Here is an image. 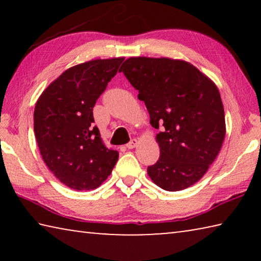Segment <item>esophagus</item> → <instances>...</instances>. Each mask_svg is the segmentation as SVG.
Segmentation results:
<instances>
[{"label":"esophagus","mask_w":261,"mask_h":261,"mask_svg":"<svg viewBox=\"0 0 261 261\" xmlns=\"http://www.w3.org/2000/svg\"><path fill=\"white\" fill-rule=\"evenodd\" d=\"M137 146V139H131L129 143L126 144V148L127 149H132V148H135Z\"/></svg>","instance_id":"34e87169"}]
</instances>
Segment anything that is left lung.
Listing matches in <instances>:
<instances>
[{
    "label": "left lung",
    "mask_w": 261,
    "mask_h": 261,
    "mask_svg": "<svg viewBox=\"0 0 261 261\" xmlns=\"http://www.w3.org/2000/svg\"><path fill=\"white\" fill-rule=\"evenodd\" d=\"M120 71L139 92L149 123L160 129V158L147 174L166 191H180L208 170L226 136L220 92L189 62L130 57Z\"/></svg>",
    "instance_id": "8db88e82"
}]
</instances>
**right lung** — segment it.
<instances>
[{
    "label": "right lung",
    "instance_id": "right-lung-1",
    "mask_svg": "<svg viewBox=\"0 0 261 261\" xmlns=\"http://www.w3.org/2000/svg\"><path fill=\"white\" fill-rule=\"evenodd\" d=\"M123 61L117 57L74 65L55 79L35 105L34 134L41 156L70 189L100 187L118 160V152L105 146L93 126V107Z\"/></svg>",
    "mask_w": 261,
    "mask_h": 261
}]
</instances>
